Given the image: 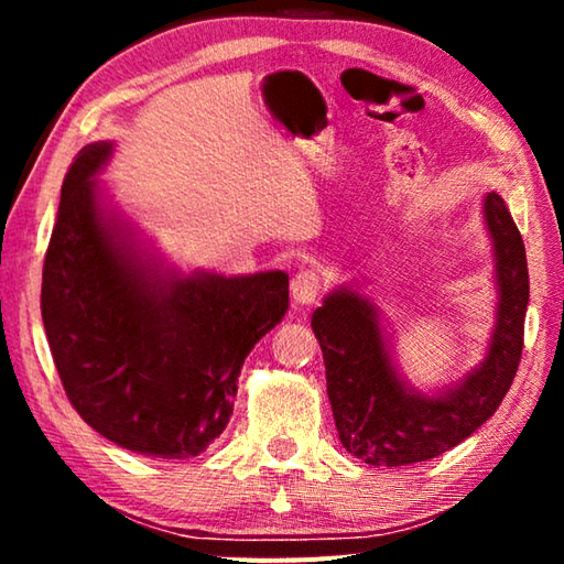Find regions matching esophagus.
<instances>
[{
    "mask_svg": "<svg viewBox=\"0 0 564 564\" xmlns=\"http://www.w3.org/2000/svg\"><path fill=\"white\" fill-rule=\"evenodd\" d=\"M318 291H321V275L313 269H303L293 275L291 295L299 305H311L318 299Z\"/></svg>",
    "mask_w": 564,
    "mask_h": 564,
    "instance_id": "obj_1",
    "label": "esophagus"
}]
</instances>
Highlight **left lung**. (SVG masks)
Wrapping results in <instances>:
<instances>
[{"label":"left lung","mask_w":564,"mask_h":564,"mask_svg":"<svg viewBox=\"0 0 564 564\" xmlns=\"http://www.w3.org/2000/svg\"><path fill=\"white\" fill-rule=\"evenodd\" d=\"M495 259V326L480 366L435 395L410 388L368 295L338 285L311 318L326 362L328 400L343 447L376 467L423 463L470 437L508 395L518 373L530 301L528 256L498 191L482 198Z\"/></svg>","instance_id":"left-lung-1"}]
</instances>
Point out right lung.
Instances as JSON below:
<instances>
[{
	"mask_svg": "<svg viewBox=\"0 0 564 564\" xmlns=\"http://www.w3.org/2000/svg\"><path fill=\"white\" fill-rule=\"evenodd\" d=\"M111 141L62 184L42 273V321L66 398L131 453L186 460L234 413L248 352L289 311V273H181L107 202Z\"/></svg>",
	"mask_w": 564,
	"mask_h": 564,
	"instance_id": "obj_1",
	"label": "right lung"
}]
</instances>
